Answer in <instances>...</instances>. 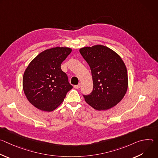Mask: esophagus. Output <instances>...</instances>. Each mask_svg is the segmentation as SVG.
<instances>
[{
    "instance_id": "1",
    "label": "esophagus",
    "mask_w": 158,
    "mask_h": 158,
    "mask_svg": "<svg viewBox=\"0 0 158 158\" xmlns=\"http://www.w3.org/2000/svg\"><path fill=\"white\" fill-rule=\"evenodd\" d=\"M74 87L75 89H79V88L81 87V84H79L78 85H74Z\"/></svg>"
}]
</instances>
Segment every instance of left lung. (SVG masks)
I'll list each match as a JSON object with an SVG mask.
<instances>
[{"label":"left lung","instance_id":"1","mask_svg":"<svg viewBox=\"0 0 158 158\" xmlns=\"http://www.w3.org/2000/svg\"><path fill=\"white\" fill-rule=\"evenodd\" d=\"M91 70L93 90L85 102L98 110H107L118 104L128 87L127 72L121 57L113 50L96 45L79 49Z\"/></svg>","mask_w":158,"mask_h":158}]
</instances>
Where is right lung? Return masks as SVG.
Here are the masks:
<instances>
[{"label": "right lung", "instance_id": "1", "mask_svg": "<svg viewBox=\"0 0 158 158\" xmlns=\"http://www.w3.org/2000/svg\"><path fill=\"white\" fill-rule=\"evenodd\" d=\"M72 49L66 47L48 49L39 54L28 65L22 79L24 94L36 108L55 110L73 88L60 65Z\"/></svg>", "mask_w": 158, "mask_h": 158}]
</instances>
